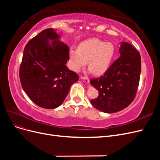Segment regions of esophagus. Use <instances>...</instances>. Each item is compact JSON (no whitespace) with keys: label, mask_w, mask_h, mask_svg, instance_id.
Segmentation results:
<instances>
[{"label":"esophagus","mask_w":160,"mask_h":160,"mask_svg":"<svg viewBox=\"0 0 160 160\" xmlns=\"http://www.w3.org/2000/svg\"><path fill=\"white\" fill-rule=\"evenodd\" d=\"M81 78L82 80H84L86 83H89V79L88 77H85V76H81Z\"/></svg>","instance_id":"esophagus-1"}]
</instances>
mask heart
I'll return each instance as SVG.
<instances>
[{"mask_svg": "<svg viewBox=\"0 0 160 160\" xmlns=\"http://www.w3.org/2000/svg\"><path fill=\"white\" fill-rule=\"evenodd\" d=\"M115 53L113 43L93 38L82 42L77 49L69 51L71 68L77 71L88 61L89 69L95 75L103 74L109 67Z\"/></svg>", "mask_w": 160, "mask_h": 160, "instance_id": "b5f03b06", "label": "heart"}]
</instances>
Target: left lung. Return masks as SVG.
I'll return each mask as SVG.
<instances>
[{
	"instance_id": "left-lung-1",
	"label": "left lung",
	"mask_w": 160,
	"mask_h": 160,
	"mask_svg": "<svg viewBox=\"0 0 160 160\" xmlns=\"http://www.w3.org/2000/svg\"><path fill=\"white\" fill-rule=\"evenodd\" d=\"M120 57L91 84L99 91L98 98L91 100L95 108L104 113L121 111L132 102L136 95L141 73V56L132 45L122 42Z\"/></svg>"
}]
</instances>
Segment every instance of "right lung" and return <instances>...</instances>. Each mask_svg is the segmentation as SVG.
Here are the masks:
<instances>
[{
	"label": "right lung",
	"mask_w": 160,
	"mask_h": 160,
	"mask_svg": "<svg viewBox=\"0 0 160 160\" xmlns=\"http://www.w3.org/2000/svg\"><path fill=\"white\" fill-rule=\"evenodd\" d=\"M59 37L54 28H47L31 38L19 69L23 90L33 103L45 109L60 106L79 77L66 66L69 49ZM49 40L53 41L51 44Z\"/></svg>",
	"instance_id": "obj_1"
}]
</instances>
